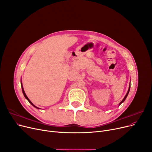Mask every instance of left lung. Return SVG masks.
Returning <instances> with one entry per match:
<instances>
[{"label": "left lung", "instance_id": "left-lung-1", "mask_svg": "<svg viewBox=\"0 0 152 152\" xmlns=\"http://www.w3.org/2000/svg\"><path fill=\"white\" fill-rule=\"evenodd\" d=\"M129 91H130V85H129V89H128V91H127V94H126V95H125V97H124V99H123V100L120 102V103H119V105H120L121 104V103H123V102H124V100H126V97H127V95H128V94H129Z\"/></svg>", "mask_w": 152, "mask_h": 152}]
</instances>
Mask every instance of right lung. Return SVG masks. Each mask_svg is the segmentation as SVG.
Masks as SVG:
<instances>
[{
	"label": "right lung",
	"instance_id": "add662e5",
	"mask_svg": "<svg viewBox=\"0 0 152 152\" xmlns=\"http://www.w3.org/2000/svg\"><path fill=\"white\" fill-rule=\"evenodd\" d=\"M21 87H22V91H23V95H24V96H25V97L28 100V101L31 103V104L33 105L34 107H35V108H37V109H39L38 107H37L36 106H35L33 103H32L31 101H30V100L28 99V97L26 96V94H25V91H24V89H23V86H22V84H21Z\"/></svg>",
	"mask_w": 152,
	"mask_h": 152
}]
</instances>
